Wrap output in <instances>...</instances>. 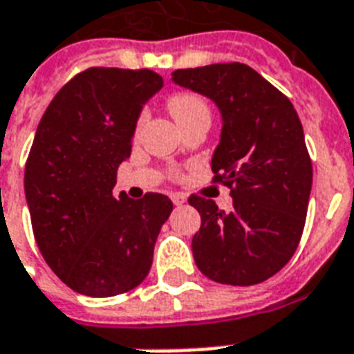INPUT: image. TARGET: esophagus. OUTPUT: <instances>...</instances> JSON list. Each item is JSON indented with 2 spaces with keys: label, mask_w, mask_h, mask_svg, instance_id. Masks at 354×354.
<instances>
[{
  "label": "esophagus",
  "mask_w": 354,
  "mask_h": 354,
  "mask_svg": "<svg viewBox=\"0 0 354 354\" xmlns=\"http://www.w3.org/2000/svg\"><path fill=\"white\" fill-rule=\"evenodd\" d=\"M170 198H172V203L176 204V206H182V204L185 203V197L182 195V193H172V195H170Z\"/></svg>",
  "instance_id": "34e87169"
}]
</instances>
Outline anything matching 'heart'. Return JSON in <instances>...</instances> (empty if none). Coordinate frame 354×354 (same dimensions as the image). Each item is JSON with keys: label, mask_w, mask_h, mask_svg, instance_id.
<instances>
[{"label": "heart", "mask_w": 354, "mask_h": 354, "mask_svg": "<svg viewBox=\"0 0 354 354\" xmlns=\"http://www.w3.org/2000/svg\"><path fill=\"white\" fill-rule=\"evenodd\" d=\"M169 111L178 122V125L189 124L195 120H210V106L204 101V97L193 91H180L169 99ZM146 120V112L140 114L138 118V127L144 124Z\"/></svg>", "instance_id": "1"}]
</instances>
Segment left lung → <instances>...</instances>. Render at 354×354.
<instances>
[{
  "instance_id": "left-lung-1",
  "label": "left lung",
  "mask_w": 354,
  "mask_h": 354,
  "mask_svg": "<svg viewBox=\"0 0 354 354\" xmlns=\"http://www.w3.org/2000/svg\"><path fill=\"white\" fill-rule=\"evenodd\" d=\"M172 82L214 101L223 124L212 170L230 187L232 210L191 195L201 214L195 264L217 283H263L295 255L306 223L313 170L300 118L250 65L178 69Z\"/></svg>"
}]
</instances>
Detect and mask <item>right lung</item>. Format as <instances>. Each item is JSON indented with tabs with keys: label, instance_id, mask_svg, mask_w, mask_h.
<instances>
[{
	"label": "right lung",
	"instance_id": "add662e5",
	"mask_svg": "<svg viewBox=\"0 0 354 354\" xmlns=\"http://www.w3.org/2000/svg\"><path fill=\"white\" fill-rule=\"evenodd\" d=\"M161 88L150 69L91 67L57 91L39 122L24 172L31 227L46 264L80 295L116 297L151 268L172 203L112 189L142 106Z\"/></svg>",
	"mask_w": 354,
	"mask_h": 354
}]
</instances>
